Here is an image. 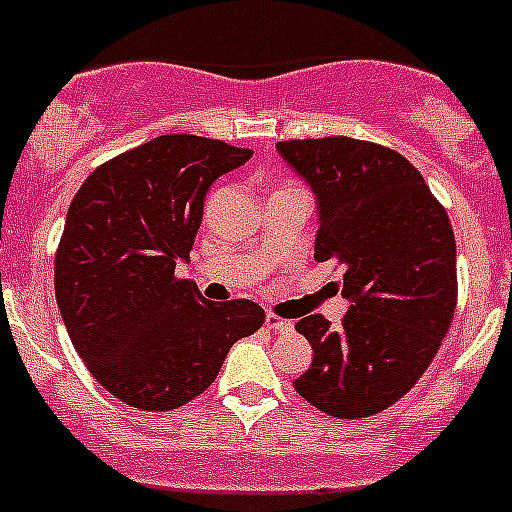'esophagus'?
<instances>
[{"label": "esophagus", "mask_w": 512, "mask_h": 512, "mask_svg": "<svg viewBox=\"0 0 512 512\" xmlns=\"http://www.w3.org/2000/svg\"><path fill=\"white\" fill-rule=\"evenodd\" d=\"M265 326L270 328V331H278V333L293 331V321H285V318H278V315H275V313H267L265 315Z\"/></svg>", "instance_id": "1"}]
</instances>
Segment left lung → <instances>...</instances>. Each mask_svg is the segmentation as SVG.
Masks as SVG:
<instances>
[{"label":"left lung","instance_id":"1","mask_svg":"<svg viewBox=\"0 0 512 512\" xmlns=\"http://www.w3.org/2000/svg\"><path fill=\"white\" fill-rule=\"evenodd\" d=\"M310 186L315 260L343 267L348 313L295 323L313 364L295 391L338 419L379 414L432 364L457 303V247L447 212L422 174L391 148L356 138L278 143Z\"/></svg>","mask_w":512,"mask_h":512}]
</instances>
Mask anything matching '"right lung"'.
I'll return each mask as SVG.
<instances>
[{
    "label": "right lung",
    "mask_w": 512,
    "mask_h": 512,
    "mask_svg": "<svg viewBox=\"0 0 512 512\" xmlns=\"http://www.w3.org/2000/svg\"><path fill=\"white\" fill-rule=\"evenodd\" d=\"M250 156L214 138L159 136L95 169L70 204L57 308L90 374L131 407L169 412L199 396L229 348L265 323L252 300L209 303L174 275L209 186Z\"/></svg>",
    "instance_id": "obj_1"
}]
</instances>
